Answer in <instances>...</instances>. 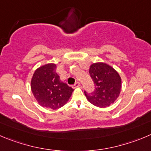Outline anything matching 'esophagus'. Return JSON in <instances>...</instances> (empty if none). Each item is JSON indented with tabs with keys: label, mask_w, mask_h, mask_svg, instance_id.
I'll return each mask as SVG.
<instances>
[{
	"label": "esophagus",
	"mask_w": 151,
	"mask_h": 151,
	"mask_svg": "<svg viewBox=\"0 0 151 151\" xmlns=\"http://www.w3.org/2000/svg\"><path fill=\"white\" fill-rule=\"evenodd\" d=\"M80 85H81V84H80L79 82H76V84H74V85H73V87H74V88H76V87H79Z\"/></svg>",
	"instance_id": "esophagus-1"
}]
</instances>
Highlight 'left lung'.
Instances as JSON below:
<instances>
[{"label":"left lung","mask_w":151,"mask_h":151,"mask_svg":"<svg viewBox=\"0 0 151 151\" xmlns=\"http://www.w3.org/2000/svg\"><path fill=\"white\" fill-rule=\"evenodd\" d=\"M94 82V92H84L90 103L101 108L109 107L119 98L122 89V78L113 67L104 62L92 64L89 69Z\"/></svg>","instance_id":"1"}]
</instances>
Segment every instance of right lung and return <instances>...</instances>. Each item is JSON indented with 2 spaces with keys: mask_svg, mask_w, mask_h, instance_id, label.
Returning a JSON list of instances; mask_svg holds the SVG:
<instances>
[{
  "mask_svg": "<svg viewBox=\"0 0 151 151\" xmlns=\"http://www.w3.org/2000/svg\"><path fill=\"white\" fill-rule=\"evenodd\" d=\"M56 68V64L53 63L39 67L34 72L30 84L32 93L38 104L52 110L65 105L74 90L61 81Z\"/></svg>",
  "mask_w": 151,
  "mask_h": 151,
  "instance_id": "add662e5",
  "label": "right lung"
}]
</instances>
